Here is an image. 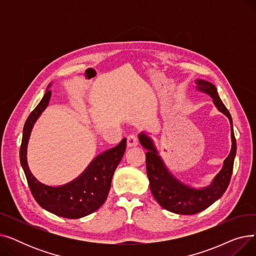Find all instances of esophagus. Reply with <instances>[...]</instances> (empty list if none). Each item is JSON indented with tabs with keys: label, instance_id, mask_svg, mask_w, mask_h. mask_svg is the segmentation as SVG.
<instances>
[{
	"label": "esophagus",
	"instance_id": "34e87169",
	"mask_svg": "<svg viewBox=\"0 0 256 256\" xmlns=\"http://www.w3.org/2000/svg\"><path fill=\"white\" fill-rule=\"evenodd\" d=\"M138 145V137L135 134H130V136H128V146L132 147V146H137Z\"/></svg>",
	"mask_w": 256,
	"mask_h": 256
}]
</instances>
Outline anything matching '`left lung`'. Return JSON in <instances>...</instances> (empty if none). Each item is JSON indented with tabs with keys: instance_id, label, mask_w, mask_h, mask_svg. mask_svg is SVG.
<instances>
[{
	"instance_id": "8db88e82",
	"label": "left lung",
	"mask_w": 256,
	"mask_h": 256,
	"mask_svg": "<svg viewBox=\"0 0 256 256\" xmlns=\"http://www.w3.org/2000/svg\"><path fill=\"white\" fill-rule=\"evenodd\" d=\"M196 85L198 90L208 94L212 98L214 106L218 108L219 111L228 117L232 124V146L230 154L224 160L222 170L208 186L204 188V189H193V188L186 186L178 180L165 167L152 139L143 132L139 135L141 145L147 150L146 172L154 199L165 210L180 214H197L208 208L224 194L232 178L236 152V141L232 128V119L230 113L228 112L226 106L220 100L216 87L204 80H196Z\"/></svg>"
}]
</instances>
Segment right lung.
<instances>
[{
    "instance_id": "obj_1",
    "label": "right lung",
    "mask_w": 256,
    "mask_h": 256,
    "mask_svg": "<svg viewBox=\"0 0 256 256\" xmlns=\"http://www.w3.org/2000/svg\"><path fill=\"white\" fill-rule=\"evenodd\" d=\"M50 98V90H48L26 121L20 150V164L31 193L40 206L59 217L78 219L96 212L104 204L110 191L113 174L124 154L126 139H122L117 146L98 156L83 174L72 182L61 186L42 184L34 178L28 167L26 145L35 121L48 106Z\"/></svg>"
}]
</instances>
